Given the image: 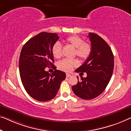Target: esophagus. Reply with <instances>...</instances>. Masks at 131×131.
Segmentation results:
<instances>
[{
  "mask_svg": "<svg viewBox=\"0 0 131 131\" xmlns=\"http://www.w3.org/2000/svg\"><path fill=\"white\" fill-rule=\"evenodd\" d=\"M71 76V74H69V73H66V77L67 78H69V77H70Z\"/></svg>",
  "mask_w": 131,
  "mask_h": 131,
  "instance_id": "obj_1",
  "label": "esophagus"
}]
</instances>
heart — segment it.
I'll return each mask as SVG.
<instances>
[{
  "mask_svg": "<svg viewBox=\"0 0 131 131\" xmlns=\"http://www.w3.org/2000/svg\"><path fill=\"white\" fill-rule=\"evenodd\" d=\"M67 43L71 45L75 48V54L81 59L85 60L88 59L91 55L92 52V46L88 43L85 42L83 38L77 36L73 35L66 39ZM52 52L54 58L59 59L62 55V45L59 42H56L53 44L52 48ZM79 61L77 59H65L60 61L59 63L60 69L65 72H69L79 65Z\"/></svg>",
  "mask_w": 131,
  "mask_h": 131,
  "instance_id": "obj_1",
  "label": "heart"
}]
</instances>
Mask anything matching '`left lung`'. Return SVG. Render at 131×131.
Returning a JSON list of instances; mask_svg holds the SVG:
<instances>
[{
  "mask_svg": "<svg viewBox=\"0 0 131 131\" xmlns=\"http://www.w3.org/2000/svg\"><path fill=\"white\" fill-rule=\"evenodd\" d=\"M92 52L77 72H86L87 77H77V85L72 86L73 93L80 98L89 100L98 96L106 88L112 77L114 58L112 50L105 41L94 33H89Z\"/></svg>",
  "mask_w": 131,
  "mask_h": 131,
  "instance_id": "obj_1",
  "label": "left lung"
}]
</instances>
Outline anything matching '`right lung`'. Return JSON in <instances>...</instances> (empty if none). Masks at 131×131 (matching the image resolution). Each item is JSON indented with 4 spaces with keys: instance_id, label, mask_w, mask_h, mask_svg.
<instances>
[{
    "instance_id": "right-lung-1",
    "label": "right lung",
    "mask_w": 131,
    "mask_h": 131,
    "mask_svg": "<svg viewBox=\"0 0 131 131\" xmlns=\"http://www.w3.org/2000/svg\"><path fill=\"white\" fill-rule=\"evenodd\" d=\"M58 35L41 32L29 39L21 50L19 73L27 93L37 101L46 102L56 96L60 83L66 78L64 72L55 70L50 74L45 68L54 66L52 48Z\"/></svg>"
}]
</instances>
